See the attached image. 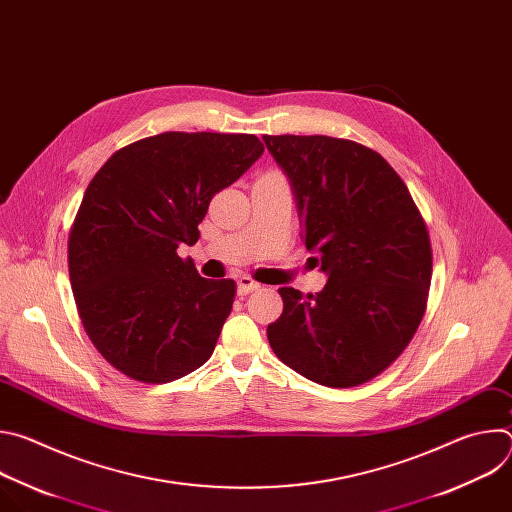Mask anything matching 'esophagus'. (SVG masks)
Returning a JSON list of instances; mask_svg holds the SVG:
<instances>
[{"mask_svg": "<svg viewBox=\"0 0 512 512\" xmlns=\"http://www.w3.org/2000/svg\"><path fill=\"white\" fill-rule=\"evenodd\" d=\"M261 285L255 281V279H251V277H247V275H241L239 279H237V291H239V296H247V294H251V291H255V289H259Z\"/></svg>", "mask_w": 512, "mask_h": 512, "instance_id": "34e87169", "label": "esophagus"}]
</instances>
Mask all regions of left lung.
Masks as SVG:
<instances>
[{"instance_id":"1","label":"left lung","mask_w":512,"mask_h":512,"mask_svg":"<svg viewBox=\"0 0 512 512\" xmlns=\"http://www.w3.org/2000/svg\"><path fill=\"white\" fill-rule=\"evenodd\" d=\"M294 190L302 239L328 275L318 294L281 287L267 326L281 362L336 389L367 383L413 338L427 302L423 218L383 156L328 135H263Z\"/></svg>"}]
</instances>
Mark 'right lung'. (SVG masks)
Here are the masks:
<instances>
[{"mask_svg":"<svg viewBox=\"0 0 512 512\" xmlns=\"http://www.w3.org/2000/svg\"><path fill=\"white\" fill-rule=\"evenodd\" d=\"M263 150L247 133L166 131L115 152L91 180L68 237L70 285L91 342L123 375L170 383L210 358L235 281L200 277L178 249Z\"/></svg>","mask_w":512,"mask_h":512,"instance_id":"add662e5","label":"right lung"}]
</instances>
